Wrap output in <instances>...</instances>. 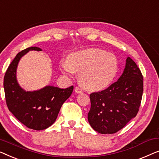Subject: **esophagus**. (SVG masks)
Wrapping results in <instances>:
<instances>
[{
    "label": "esophagus",
    "mask_w": 159,
    "mask_h": 159,
    "mask_svg": "<svg viewBox=\"0 0 159 159\" xmlns=\"http://www.w3.org/2000/svg\"><path fill=\"white\" fill-rule=\"evenodd\" d=\"M82 89H80V88H79V87H75V92L76 93H82Z\"/></svg>",
    "instance_id": "34e87169"
}]
</instances>
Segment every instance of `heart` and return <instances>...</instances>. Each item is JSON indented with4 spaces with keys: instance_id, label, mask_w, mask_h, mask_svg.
<instances>
[{
    "instance_id": "heart-1",
    "label": "heart",
    "mask_w": 159,
    "mask_h": 159,
    "mask_svg": "<svg viewBox=\"0 0 159 159\" xmlns=\"http://www.w3.org/2000/svg\"><path fill=\"white\" fill-rule=\"evenodd\" d=\"M62 72L71 75L80 72L79 81L90 91L105 89L115 79L118 64L115 55L98 48H89L73 53L68 61L60 64Z\"/></svg>"
}]
</instances>
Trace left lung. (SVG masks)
Returning <instances> with one entry per match:
<instances>
[{"label":"left lung","instance_id":"1","mask_svg":"<svg viewBox=\"0 0 159 159\" xmlns=\"http://www.w3.org/2000/svg\"><path fill=\"white\" fill-rule=\"evenodd\" d=\"M143 78L130 57L117 81L105 90L90 94L91 109L88 120L101 134H113L137 115L143 91Z\"/></svg>","mask_w":159,"mask_h":159}]
</instances>
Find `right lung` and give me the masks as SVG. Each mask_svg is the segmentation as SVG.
I'll return each mask as SVG.
<instances>
[{"mask_svg":"<svg viewBox=\"0 0 159 159\" xmlns=\"http://www.w3.org/2000/svg\"><path fill=\"white\" fill-rule=\"evenodd\" d=\"M41 51L31 47L16 55L6 70L3 80L6 104L16 119L29 128L41 130L51 126L56 120L63 103L70 97L73 86L60 89L46 86L37 91H25L16 79L18 64L29 51Z\"/></svg>","mask_w":159,"mask_h":159,"instance_id":"add662e5","label":"right lung"}]
</instances>
